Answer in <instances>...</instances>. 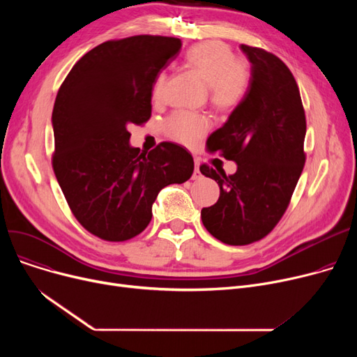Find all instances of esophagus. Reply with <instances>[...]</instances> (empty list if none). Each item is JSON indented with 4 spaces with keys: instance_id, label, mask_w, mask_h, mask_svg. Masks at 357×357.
Here are the masks:
<instances>
[{
    "instance_id": "esophagus-1",
    "label": "esophagus",
    "mask_w": 357,
    "mask_h": 357,
    "mask_svg": "<svg viewBox=\"0 0 357 357\" xmlns=\"http://www.w3.org/2000/svg\"><path fill=\"white\" fill-rule=\"evenodd\" d=\"M201 178H202V175H201V172H199V163H195V169H194V174H192V179L198 181V179H201Z\"/></svg>"
}]
</instances>
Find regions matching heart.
I'll use <instances>...</instances> for the list:
<instances>
[{"label":"heart","mask_w":357,"mask_h":357,"mask_svg":"<svg viewBox=\"0 0 357 357\" xmlns=\"http://www.w3.org/2000/svg\"><path fill=\"white\" fill-rule=\"evenodd\" d=\"M185 61L210 86V100L220 109L236 107L245 97L249 85V70L245 62L234 61L231 49L221 42L210 40L192 46L185 54ZM165 86V75H159L153 86V97L159 100ZM208 120L191 114L176 112L166 124L167 135L172 139L191 144L208 130Z\"/></svg>","instance_id":"b5f03b06"}]
</instances>
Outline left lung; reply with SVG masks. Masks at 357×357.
Masks as SVG:
<instances>
[{"label":"left lung","mask_w":357,"mask_h":357,"mask_svg":"<svg viewBox=\"0 0 357 357\" xmlns=\"http://www.w3.org/2000/svg\"><path fill=\"white\" fill-rule=\"evenodd\" d=\"M250 81L227 121L207 139L211 152L237 163L226 175L202 165L220 186L218 201L201 210L204 227L231 246L265 237L284 215L305 163V112L288 66L275 54L240 45Z\"/></svg>","instance_id":"obj_1"}]
</instances>
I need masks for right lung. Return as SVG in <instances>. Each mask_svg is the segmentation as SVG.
<instances>
[{"label": "right lung", "instance_id": "add662e5", "mask_svg": "<svg viewBox=\"0 0 357 357\" xmlns=\"http://www.w3.org/2000/svg\"><path fill=\"white\" fill-rule=\"evenodd\" d=\"M181 46L163 36L105 42L73 65L56 97L53 171L73 215L100 238L140 234L158 194L194 172L185 147L165 142L142 153L127 130L150 119L158 73Z\"/></svg>", "mask_w": 357, "mask_h": 357}]
</instances>
